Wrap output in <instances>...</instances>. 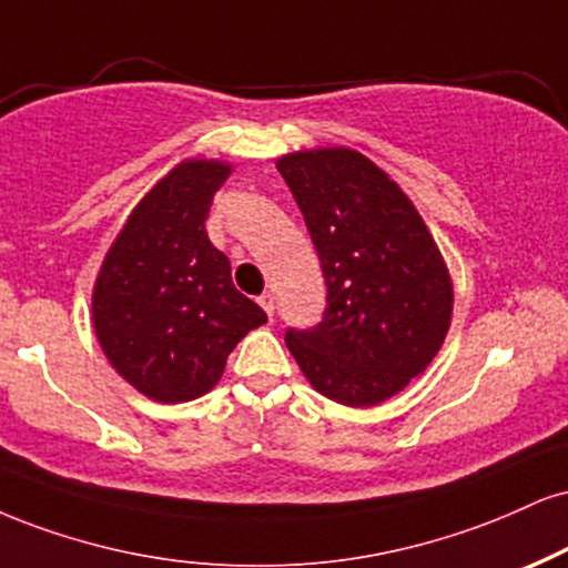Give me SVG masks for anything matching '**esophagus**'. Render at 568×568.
<instances>
[{"label": "esophagus", "instance_id": "1", "mask_svg": "<svg viewBox=\"0 0 568 568\" xmlns=\"http://www.w3.org/2000/svg\"><path fill=\"white\" fill-rule=\"evenodd\" d=\"M258 304H262V310L270 314L272 320V312H275V296H272V293H262V296H258Z\"/></svg>", "mask_w": 568, "mask_h": 568}]
</instances>
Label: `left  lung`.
Returning <instances> with one entry per match:
<instances>
[{
	"label": "left lung",
	"mask_w": 568,
	"mask_h": 568,
	"mask_svg": "<svg viewBox=\"0 0 568 568\" xmlns=\"http://www.w3.org/2000/svg\"><path fill=\"white\" fill-rule=\"evenodd\" d=\"M327 285L323 323L285 333L306 381L346 407H375L432 365L453 320V280L402 187L349 148L277 161Z\"/></svg>",
	"instance_id": "8db88e82"
}]
</instances>
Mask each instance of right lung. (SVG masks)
I'll return each instance as SVG.
<instances>
[{
  "label": "right lung",
  "mask_w": 568,
  "mask_h": 568,
  "mask_svg": "<svg viewBox=\"0 0 568 568\" xmlns=\"http://www.w3.org/2000/svg\"><path fill=\"white\" fill-rule=\"evenodd\" d=\"M230 172L206 159L174 166L129 214L94 283L92 325L108 362L163 405L211 392L237 341L266 323L206 235Z\"/></svg>",
  "instance_id": "1"
}]
</instances>
